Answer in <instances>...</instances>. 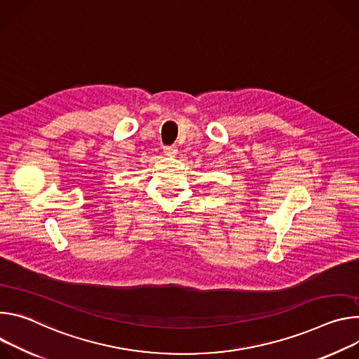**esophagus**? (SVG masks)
<instances>
[{
	"label": "esophagus",
	"instance_id": "34e87169",
	"mask_svg": "<svg viewBox=\"0 0 359 359\" xmlns=\"http://www.w3.org/2000/svg\"><path fill=\"white\" fill-rule=\"evenodd\" d=\"M178 152V148L175 145H167L164 147V154L168 156H175Z\"/></svg>",
	"mask_w": 359,
	"mask_h": 359
}]
</instances>
